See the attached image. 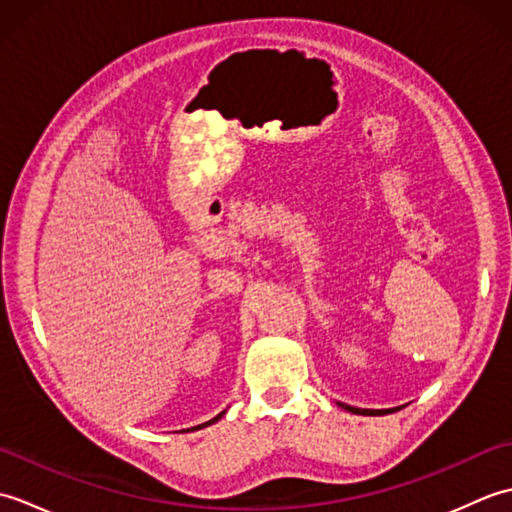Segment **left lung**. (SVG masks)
<instances>
[{
    "label": "left lung",
    "mask_w": 512,
    "mask_h": 512,
    "mask_svg": "<svg viewBox=\"0 0 512 512\" xmlns=\"http://www.w3.org/2000/svg\"><path fill=\"white\" fill-rule=\"evenodd\" d=\"M336 405L339 407H343V409H347V411H352V413H369V416H372V413H385V411H389V409H358V407H350V405H345V402H336Z\"/></svg>",
    "instance_id": "left-lung-1"
}]
</instances>
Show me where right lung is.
<instances>
[{
	"label": "right lung",
	"instance_id": "obj_1",
	"mask_svg": "<svg viewBox=\"0 0 512 512\" xmlns=\"http://www.w3.org/2000/svg\"><path fill=\"white\" fill-rule=\"evenodd\" d=\"M224 413H226V409L222 411V413H217V416L213 418V420H209V422H204V424H198V427H193V429H204V427H209V424H213V422H217V420H220L222 416H224ZM189 431V429H187Z\"/></svg>",
	"mask_w": 512,
	"mask_h": 512
}]
</instances>
